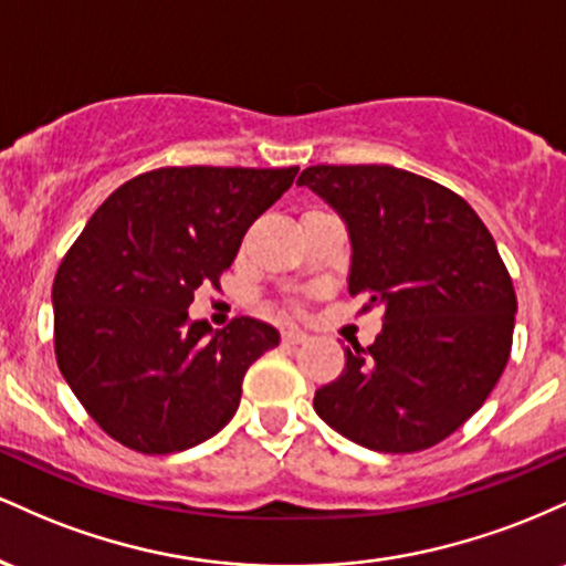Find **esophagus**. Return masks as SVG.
Wrapping results in <instances>:
<instances>
[{"label": "esophagus", "mask_w": 566, "mask_h": 566, "mask_svg": "<svg viewBox=\"0 0 566 566\" xmlns=\"http://www.w3.org/2000/svg\"><path fill=\"white\" fill-rule=\"evenodd\" d=\"M305 340H308V335L301 333V329H287V333H282L284 346H301Z\"/></svg>", "instance_id": "esophagus-1"}]
</instances>
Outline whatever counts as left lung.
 Wrapping results in <instances>:
<instances>
[{"mask_svg": "<svg viewBox=\"0 0 566 566\" xmlns=\"http://www.w3.org/2000/svg\"><path fill=\"white\" fill-rule=\"evenodd\" d=\"M346 220L348 292L382 308L367 348L314 396L337 433L378 452H418L484 405L511 356L516 292L482 218L450 188L388 165L305 167Z\"/></svg>", "mask_w": 566, "mask_h": 566, "instance_id": "8db88e82", "label": "left lung"}]
</instances>
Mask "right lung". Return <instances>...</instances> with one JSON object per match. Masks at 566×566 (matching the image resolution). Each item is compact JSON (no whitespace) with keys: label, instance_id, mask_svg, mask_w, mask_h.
Segmentation results:
<instances>
[{"label":"right lung","instance_id":"1","mask_svg":"<svg viewBox=\"0 0 566 566\" xmlns=\"http://www.w3.org/2000/svg\"><path fill=\"white\" fill-rule=\"evenodd\" d=\"M297 167H159L127 180L87 220L53 282L55 359L108 437L143 454L197 447L242 399L244 373L279 346L239 316L212 333L193 292L231 269L247 229Z\"/></svg>","mask_w":566,"mask_h":566}]
</instances>
